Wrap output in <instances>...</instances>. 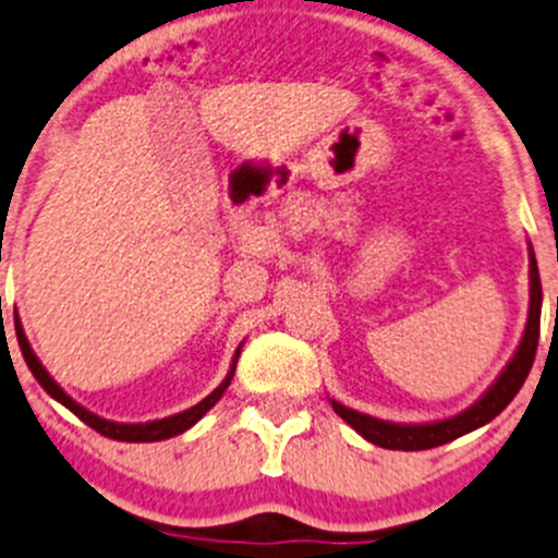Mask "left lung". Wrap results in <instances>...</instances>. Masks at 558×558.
Listing matches in <instances>:
<instances>
[{"instance_id": "8db88e82", "label": "left lung", "mask_w": 558, "mask_h": 558, "mask_svg": "<svg viewBox=\"0 0 558 558\" xmlns=\"http://www.w3.org/2000/svg\"><path fill=\"white\" fill-rule=\"evenodd\" d=\"M541 307H543V289H541V272H537V259L535 251L530 243V315H526L524 333H521V342L515 348L511 361L506 363V368L500 372V377L495 379L484 390V396L478 401H473L465 412L454 414L447 420H433V422H387L377 420L372 414L355 412V409L344 407V403L333 401V412L339 414L350 427L363 436L366 441L377 444L383 449H401V451H420V449H433L441 447V444L454 441V438L465 436V433L476 430V427L486 425L513 401L515 392L524 385L526 374H530L532 361L537 353V339H541Z\"/></svg>"}]
</instances>
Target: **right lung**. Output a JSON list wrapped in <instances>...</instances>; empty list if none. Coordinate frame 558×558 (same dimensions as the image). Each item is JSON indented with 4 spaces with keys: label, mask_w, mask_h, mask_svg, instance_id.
<instances>
[{
    "label": "right lung",
    "mask_w": 558,
    "mask_h": 558,
    "mask_svg": "<svg viewBox=\"0 0 558 558\" xmlns=\"http://www.w3.org/2000/svg\"><path fill=\"white\" fill-rule=\"evenodd\" d=\"M15 333H17V344H21V353H23V357H26V366L32 368V374H34V377H37V383L45 387L47 396L56 398L58 403H63V407H66L69 412L77 414V417H80L82 422H85V425H90L93 430L101 433V436L114 438V441H131V444L166 441V438L179 436V433L190 430V427L195 425L197 420H203V417H205V412H208V409H214V407H216V401H219V398L225 396L227 387H230L232 377H234V366H238L240 348H243V344H240V348L234 350L232 366H230V372H227V377L221 379V385L216 387V390L210 392V396H205L201 403H195V407H192V409H184V412L171 414V417L151 420V422H114V420H104V417H98V414H93L90 409L82 407V403L74 401V398L69 396V392L63 390V387L58 385L56 379L50 377V374H47V368L43 366V361H39V357L34 355L32 344H28L26 333H23V328H21V324H17V320H15Z\"/></svg>",
    "instance_id": "right-lung-1"
}]
</instances>
